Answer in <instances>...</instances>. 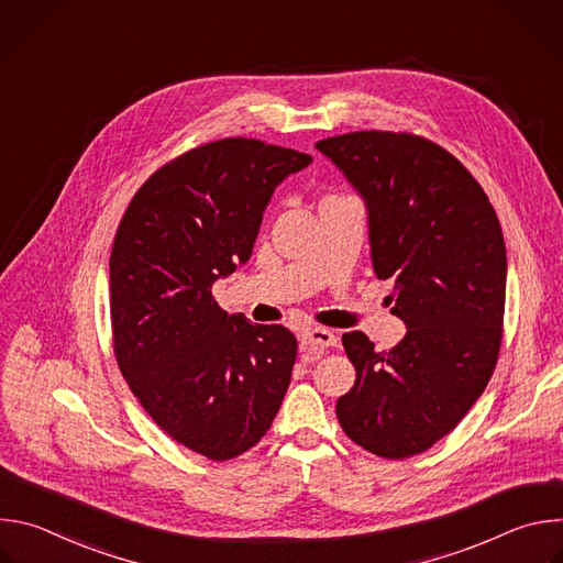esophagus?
<instances>
[{
  "label": "esophagus",
  "instance_id": "obj_1",
  "mask_svg": "<svg viewBox=\"0 0 563 563\" xmlns=\"http://www.w3.org/2000/svg\"><path fill=\"white\" fill-rule=\"evenodd\" d=\"M339 343L336 334L330 332V330H305L300 334V345L302 347H334Z\"/></svg>",
  "mask_w": 563,
  "mask_h": 563
}]
</instances>
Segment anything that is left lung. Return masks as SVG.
I'll list each match as a JSON object with an SVG mask.
<instances>
[{"label":"left lung","mask_w":563,"mask_h":563,"mask_svg":"<svg viewBox=\"0 0 563 563\" xmlns=\"http://www.w3.org/2000/svg\"><path fill=\"white\" fill-rule=\"evenodd\" d=\"M367 207L372 265L394 280L391 313L408 332L376 352L343 334L356 367L339 398L345 434L383 459H408L450 434L484 394L501 347L506 245L481 185L443 146L391 131L316 142Z\"/></svg>","instance_id":"left-lung-1"}]
</instances>
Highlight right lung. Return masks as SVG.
<instances>
[{"mask_svg": "<svg viewBox=\"0 0 563 563\" xmlns=\"http://www.w3.org/2000/svg\"><path fill=\"white\" fill-rule=\"evenodd\" d=\"M309 163L250 137L196 146L137 189L113 240L118 367L157 428L211 461L267 434L298 350L283 325L229 316L211 287L250 261L274 189Z\"/></svg>", "mask_w": 563, "mask_h": 563, "instance_id": "right-lung-1", "label": "right lung"}]
</instances>
